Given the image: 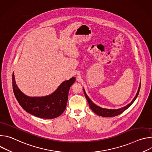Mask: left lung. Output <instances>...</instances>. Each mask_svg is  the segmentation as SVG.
<instances>
[{"mask_svg":"<svg viewBox=\"0 0 152 152\" xmlns=\"http://www.w3.org/2000/svg\"><path fill=\"white\" fill-rule=\"evenodd\" d=\"M140 87H141V82H140V86H139V88H138V90L137 91V93L135 97H134V99L131 102V103L128 104L127 105H126L124 107H123L120 108V109H117V110L104 109V108H102V107H100L97 106L96 104H95L94 103L92 102V101L88 97V96L86 94L84 90H83V92H84L86 100H87L88 103V104L90 105V108H91V110L94 113H96V114H97V115H99L100 116H102V117H115V116L118 115L119 114H120L122 113H123L125 110H126L127 108L134 103V102L137 99V96H138V95L139 94V92H140Z\"/></svg>","mask_w":152,"mask_h":152,"instance_id":"1","label":"left lung"}]
</instances>
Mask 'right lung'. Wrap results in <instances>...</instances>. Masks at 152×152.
<instances>
[{
    "label": "right lung",
    "mask_w": 152,
    "mask_h": 152,
    "mask_svg": "<svg viewBox=\"0 0 152 152\" xmlns=\"http://www.w3.org/2000/svg\"><path fill=\"white\" fill-rule=\"evenodd\" d=\"M73 77L63 82L52 94L38 97H31L21 92L17 85L12 74V88L20 105L27 113L42 118L52 119L59 117L66 110L70 86L75 82Z\"/></svg>",
    "instance_id": "add662e5"
}]
</instances>
